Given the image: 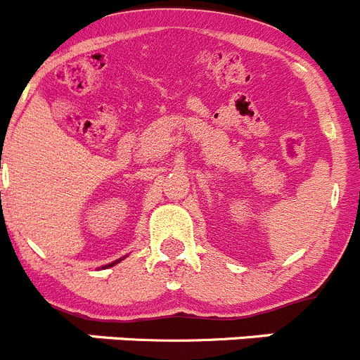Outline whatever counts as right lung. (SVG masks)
Wrapping results in <instances>:
<instances>
[{"label":"right lung","mask_w":360,"mask_h":360,"mask_svg":"<svg viewBox=\"0 0 360 360\" xmlns=\"http://www.w3.org/2000/svg\"><path fill=\"white\" fill-rule=\"evenodd\" d=\"M117 263H120V259L119 261H113V263H110V264H106V266H103V268H112V266H115Z\"/></svg>","instance_id":"obj_1"}]
</instances>
